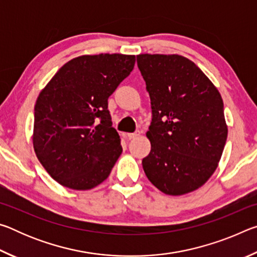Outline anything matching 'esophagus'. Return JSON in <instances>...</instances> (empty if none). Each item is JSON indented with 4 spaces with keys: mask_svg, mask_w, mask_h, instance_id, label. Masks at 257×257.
I'll use <instances>...</instances> for the list:
<instances>
[{
    "mask_svg": "<svg viewBox=\"0 0 257 257\" xmlns=\"http://www.w3.org/2000/svg\"><path fill=\"white\" fill-rule=\"evenodd\" d=\"M139 135H141V132H139V130H137V132H135V133H129V134H127V137L129 138V139H135V138H137Z\"/></svg>",
    "mask_w": 257,
    "mask_h": 257,
    "instance_id": "1",
    "label": "esophagus"
}]
</instances>
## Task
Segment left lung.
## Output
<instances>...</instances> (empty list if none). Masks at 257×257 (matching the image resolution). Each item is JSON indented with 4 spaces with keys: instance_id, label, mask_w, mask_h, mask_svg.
Segmentation results:
<instances>
[{
    "instance_id": "left-lung-1",
    "label": "left lung",
    "mask_w": 257,
    "mask_h": 257,
    "mask_svg": "<svg viewBox=\"0 0 257 257\" xmlns=\"http://www.w3.org/2000/svg\"><path fill=\"white\" fill-rule=\"evenodd\" d=\"M137 66L152 107L145 175L167 195L196 190L215 171L227 141L222 97L185 56L139 54Z\"/></svg>"
}]
</instances>
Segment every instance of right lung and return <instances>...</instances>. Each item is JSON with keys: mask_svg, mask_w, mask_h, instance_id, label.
I'll use <instances>...</instances> for the list:
<instances>
[{"mask_svg": "<svg viewBox=\"0 0 257 257\" xmlns=\"http://www.w3.org/2000/svg\"><path fill=\"white\" fill-rule=\"evenodd\" d=\"M135 55H82L59 69L38 95L33 144L60 185L87 190L110 175L122 153L107 99L133 71Z\"/></svg>", "mask_w": 257, "mask_h": 257, "instance_id": "add662e5", "label": "right lung"}]
</instances>
